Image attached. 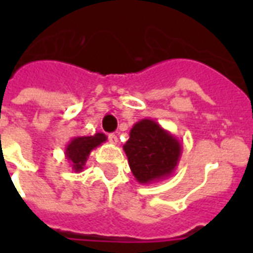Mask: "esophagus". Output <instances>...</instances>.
I'll use <instances>...</instances> for the list:
<instances>
[{
  "label": "esophagus",
  "instance_id": "obj_1",
  "mask_svg": "<svg viewBox=\"0 0 253 253\" xmlns=\"http://www.w3.org/2000/svg\"><path fill=\"white\" fill-rule=\"evenodd\" d=\"M109 142H110L111 144H118V136L115 134H110L109 135Z\"/></svg>",
  "mask_w": 253,
  "mask_h": 253
}]
</instances>
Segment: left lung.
Here are the masks:
<instances>
[{"mask_svg":"<svg viewBox=\"0 0 253 253\" xmlns=\"http://www.w3.org/2000/svg\"><path fill=\"white\" fill-rule=\"evenodd\" d=\"M123 150L136 181L148 185L172 176L180 162L182 144L158 122L146 118L132 126Z\"/></svg>","mask_w":253,"mask_h":253,"instance_id":"8db88e82","label":"left lung"}]
</instances>
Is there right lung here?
Returning <instances> with one entry per match:
<instances>
[{
    "instance_id": "add662e5",
    "label": "right lung",
    "mask_w": 253,
    "mask_h": 253,
    "mask_svg": "<svg viewBox=\"0 0 253 253\" xmlns=\"http://www.w3.org/2000/svg\"><path fill=\"white\" fill-rule=\"evenodd\" d=\"M107 140V136L102 132L91 135V136H75L65 147V159L75 173L83 172L89 155L97 147Z\"/></svg>"
}]
</instances>
